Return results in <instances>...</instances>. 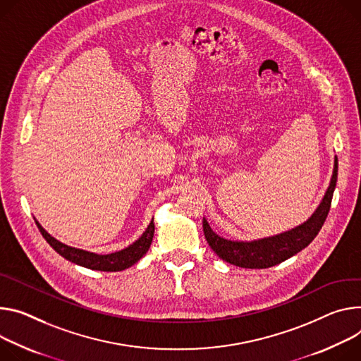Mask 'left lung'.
Segmentation results:
<instances>
[{
	"mask_svg": "<svg viewBox=\"0 0 361 361\" xmlns=\"http://www.w3.org/2000/svg\"><path fill=\"white\" fill-rule=\"evenodd\" d=\"M337 171L338 161L336 157L333 177L329 188H326L321 203L311 214V217L307 221L301 223L300 226L275 236L243 242L228 240L219 236L217 233L213 232V228L210 227L207 220L203 219V231L209 246L220 259L226 260L227 264L247 269L271 268L289 259L290 256L297 255L314 240V238L321 231L326 216H329L331 199L337 183Z\"/></svg>",
	"mask_w": 361,
	"mask_h": 361,
	"instance_id": "left-lung-1",
	"label": "left lung"
}]
</instances>
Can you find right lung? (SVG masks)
<instances>
[{
    "mask_svg": "<svg viewBox=\"0 0 361 361\" xmlns=\"http://www.w3.org/2000/svg\"><path fill=\"white\" fill-rule=\"evenodd\" d=\"M36 224L39 227L40 233L43 235V238L47 240V243L64 259L73 262V264H76L79 267L93 269V271H104V272H119V271L128 269L133 265H135L137 262L148 252L152 238H154V231H155L154 219H152L151 223L148 224V227L145 228V232L141 235V238L138 240H135L133 245H129L128 247L114 252V253L99 255L94 252H87L83 249L64 245V243L59 242L57 239H54L51 235H49L37 220H36Z\"/></svg>",
    "mask_w": 361,
    "mask_h": 361,
    "instance_id": "add662e5",
    "label": "right lung"
}]
</instances>
